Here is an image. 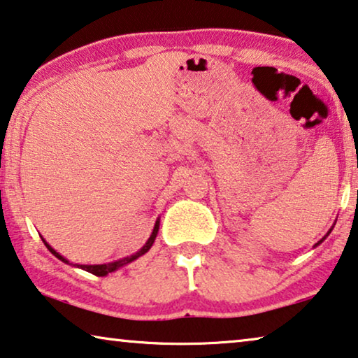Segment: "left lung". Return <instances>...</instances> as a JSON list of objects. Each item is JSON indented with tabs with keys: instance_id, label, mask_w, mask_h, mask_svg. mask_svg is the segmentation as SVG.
<instances>
[{
	"instance_id": "obj_1",
	"label": "left lung",
	"mask_w": 358,
	"mask_h": 358,
	"mask_svg": "<svg viewBox=\"0 0 358 358\" xmlns=\"http://www.w3.org/2000/svg\"><path fill=\"white\" fill-rule=\"evenodd\" d=\"M320 243H322V241H320Z\"/></svg>"
}]
</instances>
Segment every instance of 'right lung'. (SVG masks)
Here are the masks:
<instances>
[{"label":"right lung","instance_id":"right-lung-1","mask_svg":"<svg viewBox=\"0 0 358 358\" xmlns=\"http://www.w3.org/2000/svg\"><path fill=\"white\" fill-rule=\"evenodd\" d=\"M157 231H159V220L156 222V225H154V230H152V234L151 236H149V239H148V243L145 244V246H143V249L141 250H138L136 254H133V255H130V257H125V259H120V260H117V262H112V264H108V265H78L80 268H83V270H87V271H90V273H93V275H96V276H106L108 273H112V271H115L117 268H120V266H124V265H127V264H130V262H133V260L135 259H138L140 257V255H143V254H146L149 249H151V246H152V243H154V239H156V236H157ZM43 243H45V246L50 249V252L52 254V255H56L57 259L59 260H62V262H66V264H69L66 259L62 257L61 254H57L55 249H52L50 244H48L45 239H43Z\"/></svg>","mask_w":358,"mask_h":358}]
</instances>
